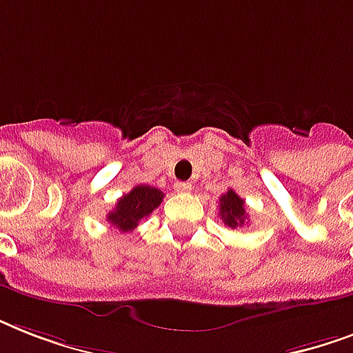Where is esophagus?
Here are the masks:
<instances>
[{
    "instance_id": "esophagus-1",
    "label": "esophagus",
    "mask_w": 353,
    "mask_h": 353,
    "mask_svg": "<svg viewBox=\"0 0 353 353\" xmlns=\"http://www.w3.org/2000/svg\"><path fill=\"white\" fill-rule=\"evenodd\" d=\"M174 190H176L177 194H188L190 190H192V185L185 181H177L176 185H174Z\"/></svg>"
}]
</instances>
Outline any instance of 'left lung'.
Listing matches in <instances>:
<instances>
[{
    "label": "left lung",
    "instance_id": "obj_1",
    "mask_svg": "<svg viewBox=\"0 0 353 353\" xmlns=\"http://www.w3.org/2000/svg\"><path fill=\"white\" fill-rule=\"evenodd\" d=\"M220 216L223 223L227 227H231V229H238V227L245 225V201L232 188H229L220 198Z\"/></svg>",
    "mask_w": 353,
    "mask_h": 353
}]
</instances>
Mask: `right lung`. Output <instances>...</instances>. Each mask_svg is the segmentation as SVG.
<instances>
[{"mask_svg":"<svg viewBox=\"0 0 353 353\" xmlns=\"http://www.w3.org/2000/svg\"><path fill=\"white\" fill-rule=\"evenodd\" d=\"M165 194L155 187L137 185L128 194H124L115 205V209L108 214L106 220L119 231L130 232L139 225V221L148 218L163 201Z\"/></svg>","mask_w":353,"mask_h":353,"instance_id":"right-lung-1","label":"right lung"}]
</instances>
